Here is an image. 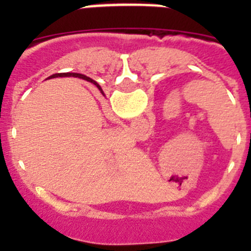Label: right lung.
<instances>
[{
	"instance_id": "add662e5",
	"label": "right lung",
	"mask_w": 251,
	"mask_h": 251,
	"mask_svg": "<svg viewBox=\"0 0 251 251\" xmlns=\"http://www.w3.org/2000/svg\"><path fill=\"white\" fill-rule=\"evenodd\" d=\"M59 76H75V77H80V79H84V80L86 81H90V83H93L94 85L98 86V89L100 90V86H99V84L97 83V81H94L93 79H90V77H88L86 75H83V74H77V73H59V74H54V75H51L50 79H52V77H59ZM103 93V92H101Z\"/></svg>"
}]
</instances>
